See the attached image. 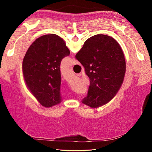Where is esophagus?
I'll return each mask as SVG.
<instances>
[{
  "label": "esophagus",
  "mask_w": 152,
  "mask_h": 152,
  "mask_svg": "<svg viewBox=\"0 0 152 152\" xmlns=\"http://www.w3.org/2000/svg\"><path fill=\"white\" fill-rule=\"evenodd\" d=\"M72 65H75V64H76V61H75V59H72Z\"/></svg>",
  "instance_id": "1"
}]
</instances>
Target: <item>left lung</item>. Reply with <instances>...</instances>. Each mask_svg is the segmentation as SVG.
<instances>
[{
    "instance_id": "1",
    "label": "left lung",
    "mask_w": 152,
    "mask_h": 152,
    "mask_svg": "<svg viewBox=\"0 0 152 152\" xmlns=\"http://www.w3.org/2000/svg\"><path fill=\"white\" fill-rule=\"evenodd\" d=\"M70 54L65 42L55 34L40 37L27 50L23 74L30 93L43 107L61 103L60 64Z\"/></svg>"
}]
</instances>
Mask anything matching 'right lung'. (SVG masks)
Instances as JSON below:
<instances>
[{
    "mask_svg": "<svg viewBox=\"0 0 152 152\" xmlns=\"http://www.w3.org/2000/svg\"><path fill=\"white\" fill-rule=\"evenodd\" d=\"M75 58L90 80L87 96L82 103L93 108L108 103L120 89L126 73L120 45L108 35H96L86 40Z\"/></svg>",
    "mask_w": 152,
    "mask_h": 152,
    "instance_id": "1",
    "label": "right lung"
}]
</instances>
